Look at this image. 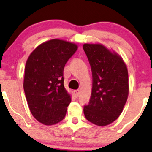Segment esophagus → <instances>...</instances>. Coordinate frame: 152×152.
I'll return each instance as SVG.
<instances>
[{"mask_svg": "<svg viewBox=\"0 0 152 152\" xmlns=\"http://www.w3.org/2000/svg\"><path fill=\"white\" fill-rule=\"evenodd\" d=\"M79 94H80V92H79V90H74V96H75V97H76V98L79 97Z\"/></svg>", "mask_w": 152, "mask_h": 152, "instance_id": "obj_1", "label": "esophagus"}]
</instances>
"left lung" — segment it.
Returning a JSON list of instances; mask_svg holds the SVG:
<instances>
[{"mask_svg":"<svg viewBox=\"0 0 152 152\" xmlns=\"http://www.w3.org/2000/svg\"><path fill=\"white\" fill-rule=\"evenodd\" d=\"M91 67L93 87L85 116L91 123L104 126L118 118L129 94L128 71L123 59L99 44L83 45Z\"/></svg>","mask_w":152,"mask_h":152,"instance_id":"1","label":"left lung"}]
</instances>
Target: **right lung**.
<instances>
[{"label": "right lung", "mask_w": 152, "mask_h": 152, "mask_svg": "<svg viewBox=\"0 0 152 152\" xmlns=\"http://www.w3.org/2000/svg\"><path fill=\"white\" fill-rule=\"evenodd\" d=\"M77 48L76 44L51 39L39 45L28 58L24 92L31 113L40 123L56 124L66 115L71 99L64 87V67Z\"/></svg>", "instance_id": "1"}]
</instances>
